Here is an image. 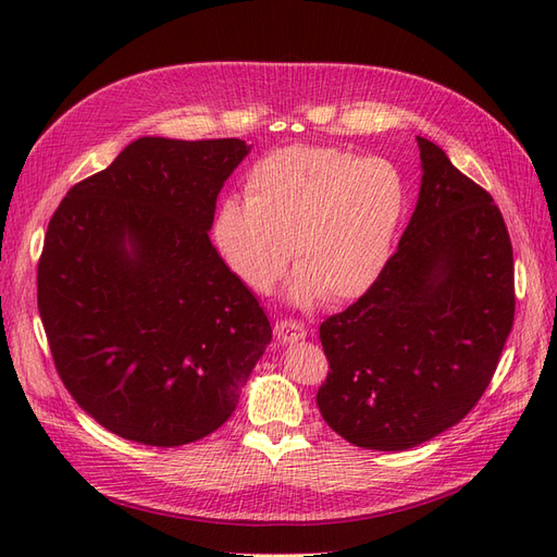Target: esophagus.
Masks as SVG:
<instances>
[{"mask_svg": "<svg viewBox=\"0 0 557 557\" xmlns=\"http://www.w3.org/2000/svg\"><path fill=\"white\" fill-rule=\"evenodd\" d=\"M274 330H276V336L283 344H295V342H301L307 336V327L297 323V320H288V318L278 320Z\"/></svg>", "mask_w": 557, "mask_h": 557, "instance_id": "34e87169", "label": "esophagus"}]
</instances>
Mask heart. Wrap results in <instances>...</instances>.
<instances>
[{"label":"heart","mask_w":557,"mask_h":557,"mask_svg":"<svg viewBox=\"0 0 557 557\" xmlns=\"http://www.w3.org/2000/svg\"><path fill=\"white\" fill-rule=\"evenodd\" d=\"M244 193L223 197L211 221L227 272L269 293L293 252V297L330 305L358 299L379 281L409 207L407 181L393 162L315 144L260 158Z\"/></svg>","instance_id":"1"}]
</instances>
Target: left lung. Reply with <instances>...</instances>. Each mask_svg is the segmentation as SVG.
I'll return each mask as SVG.
<instances>
[{
    "label": "left lung",
    "mask_w": 557,
    "mask_h": 557,
    "mask_svg": "<svg viewBox=\"0 0 557 557\" xmlns=\"http://www.w3.org/2000/svg\"><path fill=\"white\" fill-rule=\"evenodd\" d=\"M418 205L383 274L320 325L318 409L346 442L407 450L476 407L513 327V248L491 193L418 137Z\"/></svg>",
    "instance_id": "1"
}]
</instances>
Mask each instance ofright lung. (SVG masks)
I'll return each instance as SVG.
<instances>
[{
	"instance_id": "add662e5",
	"label": "right lung",
	"mask_w": 557,
	"mask_h": 557,
	"mask_svg": "<svg viewBox=\"0 0 557 557\" xmlns=\"http://www.w3.org/2000/svg\"><path fill=\"white\" fill-rule=\"evenodd\" d=\"M248 150L141 137L50 218L37 269L50 356L78 407L123 440L170 448L211 434L272 342L209 239Z\"/></svg>"
}]
</instances>
